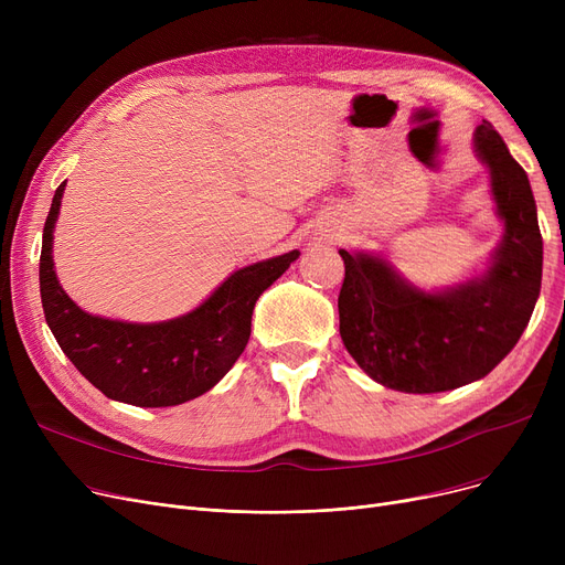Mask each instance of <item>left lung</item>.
I'll list each match as a JSON object with an SVG mask.
<instances>
[{
  "label": "left lung",
  "instance_id": "left-lung-1",
  "mask_svg": "<svg viewBox=\"0 0 565 565\" xmlns=\"http://www.w3.org/2000/svg\"><path fill=\"white\" fill-rule=\"evenodd\" d=\"M473 146L503 220L483 275L426 292L382 256L339 249L345 263L339 332L352 360L382 387L437 394L486 377L515 348L536 307L543 235L529 178L490 121L473 132Z\"/></svg>",
  "mask_w": 565,
  "mask_h": 565
}]
</instances>
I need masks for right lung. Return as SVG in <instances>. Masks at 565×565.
Listing matches in <instances>:
<instances>
[{
	"mask_svg": "<svg viewBox=\"0 0 565 565\" xmlns=\"http://www.w3.org/2000/svg\"><path fill=\"white\" fill-rule=\"evenodd\" d=\"M66 183L54 192L43 228L41 302L50 330L75 369L107 398L137 407L192 401L231 371L252 332L254 305L298 249L235 270L194 311L164 322H124L82 311L58 286L52 260L54 224Z\"/></svg>",
	"mask_w": 565,
	"mask_h": 565,
	"instance_id": "1",
	"label": "right lung"
}]
</instances>
